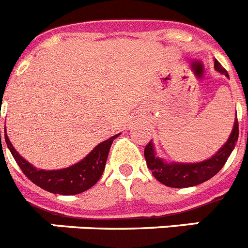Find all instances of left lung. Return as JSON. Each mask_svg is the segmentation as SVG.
I'll return each mask as SVG.
<instances>
[{
  "label": "left lung",
  "mask_w": 248,
  "mask_h": 248,
  "mask_svg": "<svg viewBox=\"0 0 248 248\" xmlns=\"http://www.w3.org/2000/svg\"><path fill=\"white\" fill-rule=\"evenodd\" d=\"M216 71L223 74L228 78V73L222 67L221 63L215 60ZM238 140V122L233 123V129L228 137L227 141L218 149V152L208 159L197 163H179L167 162L156 155L153 141H149L144 149V156L147 160L148 168L152 170L154 178H156L164 186L172 188H187L198 186L203 182L215 177L225 166L228 156L236 147Z\"/></svg>",
  "instance_id": "8db88e82"
}]
</instances>
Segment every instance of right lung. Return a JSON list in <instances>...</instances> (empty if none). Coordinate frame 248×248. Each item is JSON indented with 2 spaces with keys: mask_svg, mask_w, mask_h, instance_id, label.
Returning <instances> with one entry per match:
<instances>
[{
  "mask_svg": "<svg viewBox=\"0 0 248 248\" xmlns=\"http://www.w3.org/2000/svg\"><path fill=\"white\" fill-rule=\"evenodd\" d=\"M120 135L115 134L108 140L101 141L88 155L80 162L75 163L73 166L62 169H55V170H45V169H37L32 164H30L25 158L17 153L12 143L7 137L5 130V140L8 149L11 152L12 156L17 162L18 167L26 175L30 181L39 186L42 189L47 190L50 193L63 194V196H71L85 192L89 188H92L96 182L100 179L105 169V163L108 159V154L113 140ZM1 140V132H0Z\"/></svg>",
  "mask_w": 248,
  "mask_h": 248,
  "instance_id": "1",
  "label": "right lung"
}]
</instances>
